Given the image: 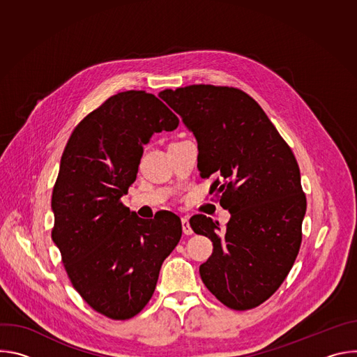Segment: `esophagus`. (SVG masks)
<instances>
[{
	"label": "esophagus",
	"instance_id": "obj_1",
	"mask_svg": "<svg viewBox=\"0 0 357 357\" xmlns=\"http://www.w3.org/2000/svg\"><path fill=\"white\" fill-rule=\"evenodd\" d=\"M182 230H183V234H186V236H190L193 231H192V227H190V225H189V220L186 219V218H183L182 219Z\"/></svg>",
	"mask_w": 357,
	"mask_h": 357
}]
</instances>
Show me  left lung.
<instances>
[{"mask_svg":"<svg viewBox=\"0 0 357 357\" xmlns=\"http://www.w3.org/2000/svg\"><path fill=\"white\" fill-rule=\"evenodd\" d=\"M197 139L202 178L230 212L225 229L190 218L213 252L199 267L206 288L230 310L247 311L284 282L299 252L307 197L298 162L259 103L240 89L192 84L160 93Z\"/></svg>","mask_w":357,"mask_h":357,"instance_id":"obj_1","label":"left lung"}]
</instances>
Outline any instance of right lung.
<instances>
[{"mask_svg":"<svg viewBox=\"0 0 357 357\" xmlns=\"http://www.w3.org/2000/svg\"><path fill=\"white\" fill-rule=\"evenodd\" d=\"M178 124L158 97L127 90L89 113L65 146L52 192V240L73 288L110 319L145 308L181 240L176 215L142 220L121 202L137 178L142 145Z\"/></svg>","mask_w":357,"mask_h":357,"instance_id":"add662e5","label":"right lung"}]
</instances>
